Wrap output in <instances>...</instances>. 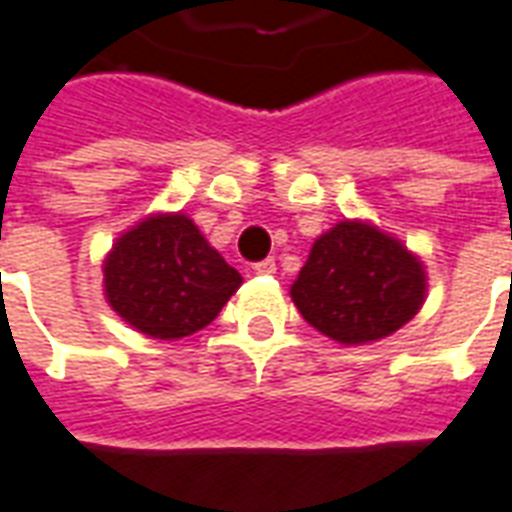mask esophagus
Returning a JSON list of instances; mask_svg holds the SVG:
<instances>
[{
  "mask_svg": "<svg viewBox=\"0 0 512 512\" xmlns=\"http://www.w3.org/2000/svg\"><path fill=\"white\" fill-rule=\"evenodd\" d=\"M255 274H274L277 271V263H274V257H266V260H260V263H255Z\"/></svg>",
  "mask_w": 512,
  "mask_h": 512,
  "instance_id": "1",
  "label": "esophagus"
}]
</instances>
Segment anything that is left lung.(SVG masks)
<instances>
[{
  "label": "left lung",
  "instance_id": "left-lung-1",
  "mask_svg": "<svg viewBox=\"0 0 512 512\" xmlns=\"http://www.w3.org/2000/svg\"><path fill=\"white\" fill-rule=\"evenodd\" d=\"M290 296L304 321L326 337L345 345L370 343L417 315L425 268L376 227L340 222L312 244Z\"/></svg>",
  "mask_w": 512,
  "mask_h": 512
}]
</instances>
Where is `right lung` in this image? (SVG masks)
I'll return each mask as SVG.
<instances>
[{
    "mask_svg": "<svg viewBox=\"0 0 512 512\" xmlns=\"http://www.w3.org/2000/svg\"><path fill=\"white\" fill-rule=\"evenodd\" d=\"M241 285L189 216L161 213L117 238L104 266L112 310L142 334L178 340L200 332Z\"/></svg>",
    "mask_w": 512,
    "mask_h": 512,
    "instance_id": "1",
    "label": "right lung"
}]
</instances>
